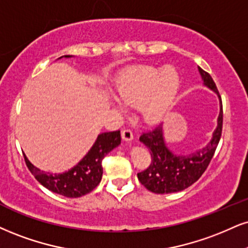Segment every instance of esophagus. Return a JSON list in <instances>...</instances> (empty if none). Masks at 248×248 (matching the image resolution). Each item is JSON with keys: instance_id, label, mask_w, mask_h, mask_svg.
<instances>
[{"instance_id": "34e87169", "label": "esophagus", "mask_w": 248, "mask_h": 248, "mask_svg": "<svg viewBox=\"0 0 248 248\" xmlns=\"http://www.w3.org/2000/svg\"><path fill=\"white\" fill-rule=\"evenodd\" d=\"M121 137H122V140H124V141L130 142L134 139L133 132H132V130H129V129H124L121 132Z\"/></svg>"}]
</instances>
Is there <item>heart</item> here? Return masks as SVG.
I'll return each mask as SVG.
<instances>
[{"label": "heart", "mask_w": 248, "mask_h": 248, "mask_svg": "<svg viewBox=\"0 0 248 248\" xmlns=\"http://www.w3.org/2000/svg\"><path fill=\"white\" fill-rule=\"evenodd\" d=\"M179 88L180 79L173 67L139 65L118 77L116 98H111L109 104L119 114L127 113V106L137 107L144 124H157L172 111Z\"/></svg>", "instance_id": "obj_1"}]
</instances>
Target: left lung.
<instances>
[{"label":"left lung","mask_w":248,"mask_h":248,"mask_svg":"<svg viewBox=\"0 0 248 248\" xmlns=\"http://www.w3.org/2000/svg\"><path fill=\"white\" fill-rule=\"evenodd\" d=\"M199 73L203 80V85L214 91L219 99L217 126L213 132L211 140L204 147L187 155H177L168 147L163 126H158L151 132L142 134L140 141L150 150L153 160L145 171L137 173V178L145 188L153 193H175L192 186L207 170L218 145L223 127L222 100L216 84L209 74L200 67Z\"/></svg>","instance_id":"1"}]
</instances>
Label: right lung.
<instances>
[{
	"label": "right lung",
	"instance_id": "add662e5",
	"mask_svg": "<svg viewBox=\"0 0 248 248\" xmlns=\"http://www.w3.org/2000/svg\"><path fill=\"white\" fill-rule=\"evenodd\" d=\"M62 58L63 56L59 59ZM64 58L70 59L73 55H64ZM120 143V130L99 134L88 154L74 168L63 173L41 171L30 162L25 154L24 159L34 178L47 189L65 198H80L92 192L99 185L103 175L101 160L113 149L119 147Z\"/></svg>",
	"mask_w": 248,
	"mask_h": 248
}]
</instances>
